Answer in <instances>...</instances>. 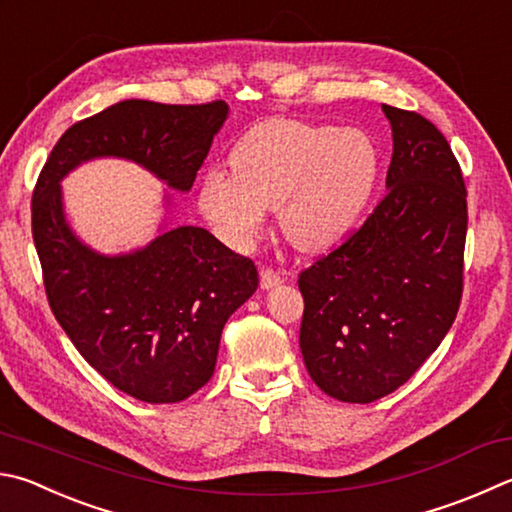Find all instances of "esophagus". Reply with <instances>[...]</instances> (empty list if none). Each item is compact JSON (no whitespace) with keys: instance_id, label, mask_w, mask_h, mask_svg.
Wrapping results in <instances>:
<instances>
[{"instance_id":"1","label":"esophagus","mask_w":512,"mask_h":512,"mask_svg":"<svg viewBox=\"0 0 512 512\" xmlns=\"http://www.w3.org/2000/svg\"><path fill=\"white\" fill-rule=\"evenodd\" d=\"M259 282H262V288H273L284 282V275L277 273L275 268H262V273H259Z\"/></svg>"}]
</instances>
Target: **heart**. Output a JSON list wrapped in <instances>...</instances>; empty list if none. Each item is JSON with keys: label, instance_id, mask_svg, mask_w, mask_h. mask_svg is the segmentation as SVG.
<instances>
[{"label": "heart", "instance_id": "b5f03b06", "mask_svg": "<svg viewBox=\"0 0 512 512\" xmlns=\"http://www.w3.org/2000/svg\"><path fill=\"white\" fill-rule=\"evenodd\" d=\"M378 150L360 129L271 118L230 154V172L201 185L208 219L244 244L280 206L284 237L306 253L340 244L358 226L378 181Z\"/></svg>", "mask_w": 512, "mask_h": 512}]
</instances>
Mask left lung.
Wrapping results in <instances>:
<instances>
[{"label": "left lung", "mask_w": 512, "mask_h": 512, "mask_svg": "<svg viewBox=\"0 0 512 512\" xmlns=\"http://www.w3.org/2000/svg\"><path fill=\"white\" fill-rule=\"evenodd\" d=\"M383 111L394 138L385 197L297 277L306 371L345 403L407 383L450 331L463 293L468 192L457 156L421 114Z\"/></svg>", "instance_id": "1"}]
</instances>
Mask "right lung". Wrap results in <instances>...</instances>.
<instances>
[{
	"label": "right lung",
	"mask_w": 512,
	"mask_h": 512,
	"mask_svg": "<svg viewBox=\"0 0 512 512\" xmlns=\"http://www.w3.org/2000/svg\"><path fill=\"white\" fill-rule=\"evenodd\" d=\"M226 116L224 100H123L71 125L37 176L33 241L55 320L102 378L138 401L179 403L208 383L226 320L259 284L255 262L194 226L132 255H98L64 221L60 179L82 161L123 156L188 192Z\"/></svg>",
	"instance_id": "1"
}]
</instances>
